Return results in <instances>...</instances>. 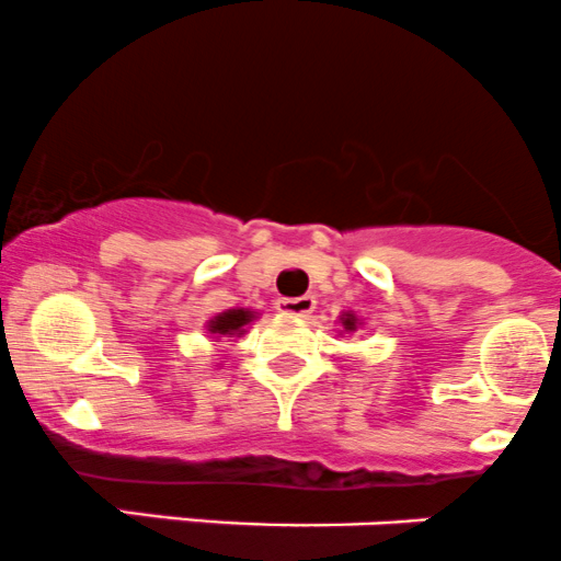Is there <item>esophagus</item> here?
Listing matches in <instances>:
<instances>
[{
	"instance_id": "obj_1",
	"label": "esophagus",
	"mask_w": 561,
	"mask_h": 561,
	"mask_svg": "<svg viewBox=\"0 0 561 561\" xmlns=\"http://www.w3.org/2000/svg\"><path fill=\"white\" fill-rule=\"evenodd\" d=\"M275 310H278L280 316H288V319H308L316 310V297L305 294V297L278 299V302H275Z\"/></svg>"
}]
</instances>
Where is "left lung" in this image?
Instances as JSON below:
<instances>
[{"mask_svg":"<svg viewBox=\"0 0 561 561\" xmlns=\"http://www.w3.org/2000/svg\"><path fill=\"white\" fill-rule=\"evenodd\" d=\"M340 323H343L345 332H356V323H359V319H356L354 313H343L340 316Z\"/></svg>","mask_w":561,"mask_h":561,"instance_id":"left-lung-1","label":"left lung"}]
</instances>
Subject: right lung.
<instances>
[{"mask_svg":"<svg viewBox=\"0 0 561 561\" xmlns=\"http://www.w3.org/2000/svg\"><path fill=\"white\" fill-rule=\"evenodd\" d=\"M256 319L253 310L245 308H232L227 313H218L216 319L207 323V332L216 334V337H232V334H245V327Z\"/></svg>","mask_w":561,"mask_h":561,"instance_id":"add662e5","label":"right lung"}]
</instances>
